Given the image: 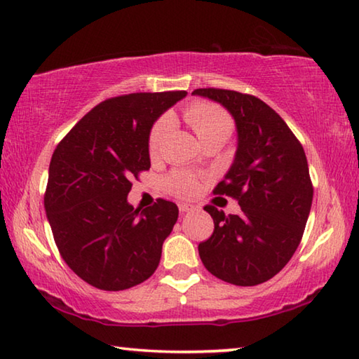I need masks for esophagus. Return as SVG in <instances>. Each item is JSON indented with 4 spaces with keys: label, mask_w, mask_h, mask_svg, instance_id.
<instances>
[{
    "label": "esophagus",
    "mask_w": 359,
    "mask_h": 359,
    "mask_svg": "<svg viewBox=\"0 0 359 359\" xmlns=\"http://www.w3.org/2000/svg\"><path fill=\"white\" fill-rule=\"evenodd\" d=\"M193 209H194V205H191V204H187V203H180L179 204V210L182 212V214H185V212H190Z\"/></svg>",
    "instance_id": "1"
}]
</instances>
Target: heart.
<instances>
[{
    "label": "heart",
    "mask_w": 359,
    "mask_h": 359,
    "mask_svg": "<svg viewBox=\"0 0 359 359\" xmlns=\"http://www.w3.org/2000/svg\"><path fill=\"white\" fill-rule=\"evenodd\" d=\"M185 118L191 128L196 133L201 141H222L226 142L234 131V121L229 114L220 106L212 104L209 101H194L185 109ZM172 130V117L169 114L161 115L154 125H151L147 147L150 156H156L165 144L166 137ZM165 187L169 193L180 198L194 196L199 191L201 182L198 175L187 171H174L166 177Z\"/></svg>",
    "instance_id": "b5f03b06"
}]
</instances>
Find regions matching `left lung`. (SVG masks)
I'll return each instance as SVG.
<instances>
[{
    "label": "left lung",
    "mask_w": 359,
    "mask_h": 359,
    "mask_svg": "<svg viewBox=\"0 0 359 359\" xmlns=\"http://www.w3.org/2000/svg\"><path fill=\"white\" fill-rule=\"evenodd\" d=\"M193 95L220 102L238 126L234 163L214 194L234 198L241 212L205 205L214 233L198 245L199 257L212 276L253 287L278 274L302 239L313 198L307 158L280 115L257 96L223 88Z\"/></svg>",
    "instance_id": "8db88e82"
}]
</instances>
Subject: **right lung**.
I'll list each match as a JSON object with an SVG mask.
<instances>
[{"instance_id":"1","label":"right lung","mask_w":359,"mask_h":359,"mask_svg":"<svg viewBox=\"0 0 359 359\" xmlns=\"http://www.w3.org/2000/svg\"><path fill=\"white\" fill-rule=\"evenodd\" d=\"M187 92L130 93L100 102L53 151L44 208L58 252L82 280L120 291L154 274L177 205L126 201L131 180L150 169L151 125Z\"/></svg>"}]
</instances>
